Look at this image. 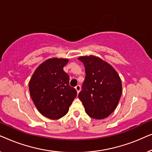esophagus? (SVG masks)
I'll list each match as a JSON object with an SVG mask.
<instances>
[{
  "label": "esophagus",
  "mask_w": 152,
  "mask_h": 152,
  "mask_svg": "<svg viewBox=\"0 0 152 152\" xmlns=\"http://www.w3.org/2000/svg\"><path fill=\"white\" fill-rule=\"evenodd\" d=\"M75 90L77 93H80V91H81V86H80V85H77V86L75 87Z\"/></svg>",
  "instance_id": "esophagus-1"
}]
</instances>
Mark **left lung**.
Wrapping results in <instances>:
<instances>
[{
    "label": "left lung",
    "mask_w": 152,
    "mask_h": 152,
    "mask_svg": "<svg viewBox=\"0 0 152 152\" xmlns=\"http://www.w3.org/2000/svg\"><path fill=\"white\" fill-rule=\"evenodd\" d=\"M78 59L86 72L79 98L91 118L104 119L116 109L121 97L120 76L109 64L96 56H82Z\"/></svg>",
    "instance_id": "obj_1"
}]
</instances>
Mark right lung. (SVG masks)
Returning a JSON list of instances; mask_svg holds the SVG:
<instances>
[{"mask_svg": "<svg viewBox=\"0 0 152 152\" xmlns=\"http://www.w3.org/2000/svg\"><path fill=\"white\" fill-rule=\"evenodd\" d=\"M68 59L51 58L35 70L29 82V90L38 111L52 120L66 115L77 91L69 85V76L63 68Z\"/></svg>", "mask_w": 152, "mask_h": 152, "instance_id": "obj_1", "label": "right lung"}]
</instances>
